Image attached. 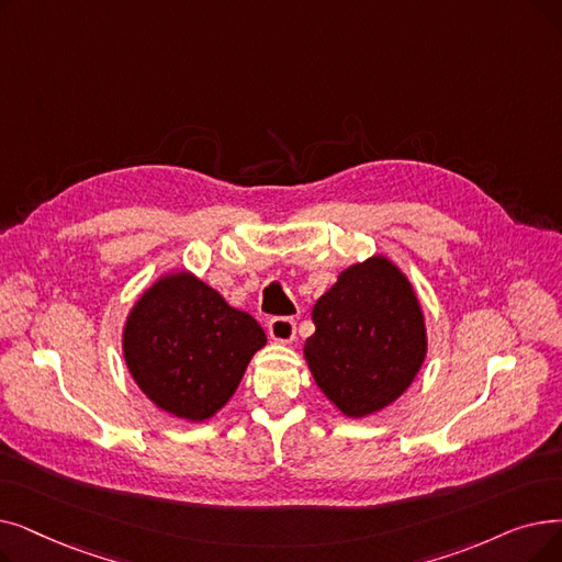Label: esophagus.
I'll use <instances>...</instances> for the list:
<instances>
[{
	"mask_svg": "<svg viewBox=\"0 0 562 562\" xmlns=\"http://www.w3.org/2000/svg\"><path fill=\"white\" fill-rule=\"evenodd\" d=\"M268 335L276 341H291L296 337V322L289 319V316H273L271 322H268Z\"/></svg>",
	"mask_w": 562,
	"mask_h": 562,
	"instance_id": "34e87169",
	"label": "esophagus"
}]
</instances>
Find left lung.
<instances>
[{
    "label": "left lung",
    "mask_w": 562,
    "mask_h": 562,
    "mask_svg": "<svg viewBox=\"0 0 562 562\" xmlns=\"http://www.w3.org/2000/svg\"><path fill=\"white\" fill-rule=\"evenodd\" d=\"M305 358L322 393L351 418L381 411L416 379L427 353L420 303L383 257L347 268L312 310Z\"/></svg>",
    "instance_id": "8db88e82"
}]
</instances>
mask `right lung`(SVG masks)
<instances>
[{"instance_id":"obj_1","label":"right lung","mask_w":562,"mask_h":562,"mask_svg":"<svg viewBox=\"0 0 562 562\" xmlns=\"http://www.w3.org/2000/svg\"><path fill=\"white\" fill-rule=\"evenodd\" d=\"M263 345L248 312L229 307L190 273L158 280L124 328L126 364L142 393L186 420H206L223 408Z\"/></svg>"}]
</instances>
